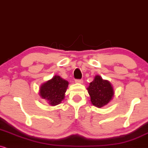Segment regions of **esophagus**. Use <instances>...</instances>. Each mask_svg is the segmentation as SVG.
I'll use <instances>...</instances> for the list:
<instances>
[{"label":"esophagus","instance_id":"obj_1","mask_svg":"<svg viewBox=\"0 0 148 148\" xmlns=\"http://www.w3.org/2000/svg\"><path fill=\"white\" fill-rule=\"evenodd\" d=\"M75 82L77 84H82L83 83V80L82 79H75Z\"/></svg>","mask_w":148,"mask_h":148}]
</instances>
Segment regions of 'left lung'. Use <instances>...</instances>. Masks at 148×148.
I'll list each match as a JSON object with an SVG mask.
<instances>
[{"label":"left lung","mask_w":148,"mask_h":148,"mask_svg":"<svg viewBox=\"0 0 148 148\" xmlns=\"http://www.w3.org/2000/svg\"><path fill=\"white\" fill-rule=\"evenodd\" d=\"M87 90L90 97L91 103L101 108L112 99L114 91L112 85L108 80L102 79L100 75H95L93 81L89 84Z\"/></svg>","instance_id":"8db88e82"}]
</instances>
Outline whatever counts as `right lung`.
Returning <instances> with one entry per match:
<instances>
[{
	"mask_svg": "<svg viewBox=\"0 0 148 148\" xmlns=\"http://www.w3.org/2000/svg\"><path fill=\"white\" fill-rule=\"evenodd\" d=\"M69 82L59 75H55L51 79L41 84L39 95L45 99L50 106L58 105L64 99L65 92L69 86Z\"/></svg>",
	"mask_w": 148,
	"mask_h": 148,
	"instance_id": "1",
	"label": "right lung"
}]
</instances>
